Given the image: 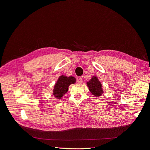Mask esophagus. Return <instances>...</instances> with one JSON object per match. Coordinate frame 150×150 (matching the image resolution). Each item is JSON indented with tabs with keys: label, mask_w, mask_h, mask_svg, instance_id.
I'll use <instances>...</instances> for the list:
<instances>
[{
	"label": "esophagus",
	"mask_w": 150,
	"mask_h": 150,
	"mask_svg": "<svg viewBox=\"0 0 150 150\" xmlns=\"http://www.w3.org/2000/svg\"><path fill=\"white\" fill-rule=\"evenodd\" d=\"M82 82H83V79H82V78L79 77V79H78V80H77V82L79 83H82Z\"/></svg>",
	"instance_id": "34e87169"
}]
</instances>
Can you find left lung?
Wrapping results in <instances>:
<instances>
[{
  "instance_id": "left-lung-1",
  "label": "left lung",
  "mask_w": 150,
  "mask_h": 150,
  "mask_svg": "<svg viewBox=\"0 0 150 150\" xmlns=\"http://www.w3.org/2000/svg\"><path fill=\"white\" fill-rule=\"evenodd\" d=\"M87 85L91 93L96 97L101 96L104 93L102 83L96 76H93L91 79L87 82Z\"/></svg>"
}]
</instances>
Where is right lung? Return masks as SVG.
<instances>
[{
	"label": "right lung",
	"instance_id": "1",
	"mask_svg": "<svg viewBox=\"0 0 150 150\" xmlns=\"http://www.w3.org/2000/svg\"><path fill=\"white\" fill-rule=\"evenodd\" d=\"M76 82V78L73 76H60L54 86L52 94L55 98L60 100L67 93L69 85L75 83Z\"/></svg>",
	"mask_w": 150,
	"mask_h": 150
}]
</instances>
